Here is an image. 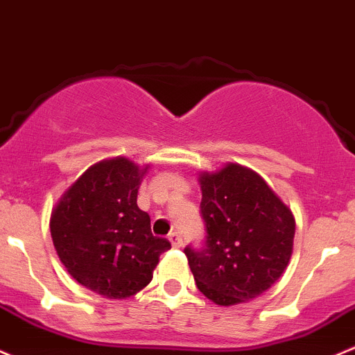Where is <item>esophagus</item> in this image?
Wrapping results in <instances>:
<instances>
[{"label":"esophagus","instance_id":"34e87169","mask_svg":"<svg viewBox=\"0 0 355 355\" xmlns=\"http://www.w3.org/2000/svg\"><path fill=\"white\" fill-rule=\"evenodd\" d=\"M168 240H170V243L173 248H180L182 245H184V241H182V236L178 233H171L170 236H168Z\"/></svg>","mask_w":355,"mask_h":355}]
</instances>
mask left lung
Returning <instances> with one entry per match:
<instances>
[{
    "instance_id": "obj_1",
    "label": "left lung",
    "mask_w": 355,
    "mask_h": 355,
    "mask_svg": "<svg viewBox=\"0 0 355 355\" xmlns=\"http://www.w3.org/2000/svg\"><path fill=\"white\" fill-rule=\"evenodd\" d=\"M204 250L185 248L200 293L219 306L246 303L270 289L293 255V211L252 168L226 163L200 171Z\"/></svg>"
}]
</instances>
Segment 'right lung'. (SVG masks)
Listing matches in <instances>:
<instances>
[{"label": "right lung", "instance_id": "obj_1", "mask_svg": "<svg viewBox=\"0 0 355 355\" xmlns=\"http://www.w3.org/2000/svg\"><path fill=\"white\" fill-rule=\"evenodd\" d=\"M149 165L125 156L95 163L64 190L51 212V236L71 277L107 300H128L153 279L171 248L151 233L137 190Z\"/></svg>", "mask_w": 355, "mask_h": 355}]
</instances>
